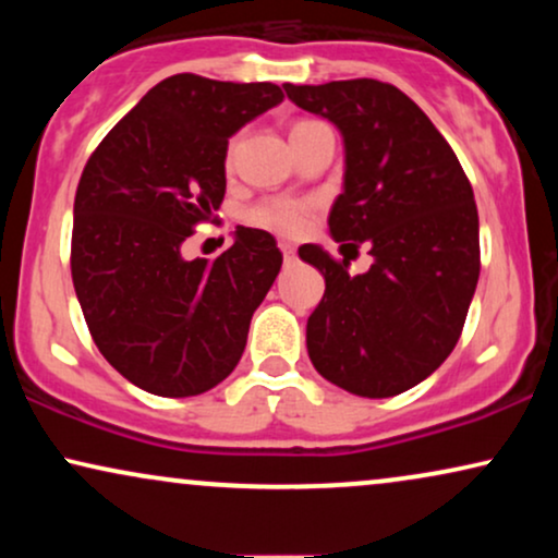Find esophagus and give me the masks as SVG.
I'll return each mask as SVG.
<instances>
[{"label": "esophagus", "mask_w": 558, "mask_h": 558, "mask_svg": "<svg viewBox=\"0 0 558 558\" xmlns=\"http://www.w3.org/2000/svg\"><path fill=\"white\" fill-rule=\"evenodd\" d=\"M279 248H281V254H284V262H287V264H292L294 258H296V251H294L292 243H287V241H279Z\"/></svg>", "instance_id": "esophagus-1"}]
</instances>
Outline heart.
I'll return each mask as SVG.
<instances>
[{
	"label": "heart",
	"mask_w": 558,
	"mask_h": 558,
	"mask_svg": "<svg viewBox=\"0 0 558 558\" xmlns=\"http://www.w3.org/2000/svg\"><path fill=\"white\" fill-rule=\"evenodd\" d=\"M302 124H307V121H302ZM302 124H296V126H302ZM312 213H315V203H310V201H294V197H271V201H264V203H258L256 208H251L248 223L264 228V231H271V233L296 235L307 228Z\"/></svg>",
	"instance_id": "obj_1"
}]
</instances>
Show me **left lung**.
<instances>
[{
	"instance_id": "obj_1",
	"label": "left lung",
	"mask_w": 558,
	"mask_h": 558,
	"mask_svg": "<svg viewBox=\"0 0 558 558\" xmlns=\"http://www.w3.org/2000/svg\"><path fill=\"white\" fill-rule=\"evenodd\" d=\"M300 109L340 129L345 182L330 210L342 246L368 243L373 264L350 277L304 243L325 277L307 319V353L330 384L388 399L432 376L460 340L480 277V223L470 180L429 117L373 78L284 86Z\"/></svg>"
}]
</instances>
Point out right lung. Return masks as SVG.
Here are the masks:
<instances>
[{
    "label": "right lung",
    "mask_w": 558,
    "mask_h": 558,
    "mask_svg": "<svg viewBox=\"0 0 558 558\" xmlns=\"http://www.w3.org/2000/svg\"><path fill=\"white\" fill-rule=\"evenodd\" d=\"M274 83L180 73L157 83L90 155L73 205L71 271L101 355L167 399L231 376L281 269L271 233L239 228L218 258L182 256L226 195L228 140L281 104Z\"/></svg>",
    "instance_id": "obj_1"
}]
</instances>
